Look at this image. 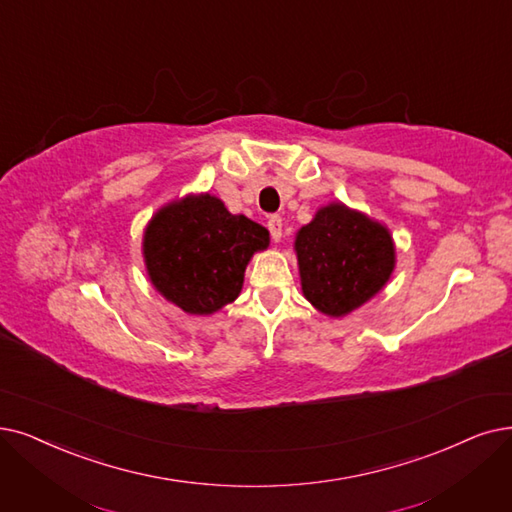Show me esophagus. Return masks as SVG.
Returning <instances> with one entry per match:
<instances>
[{"label":"esophagus","instance_id":"esophagus-1","mask_svg":"<svg viewBox=\"0 0 512 512\" xmlns=\"http://www.w3.org/2000/svg\"><path fill=\"white\" fill-rule=\"evenodd\" d=\"M267 227H269V231H271L273 241H279V239H281V227H283L281 216H277V214H275V216H269Z\"/></svg>","mask_w":512,"mask_h":512}]
</instances>
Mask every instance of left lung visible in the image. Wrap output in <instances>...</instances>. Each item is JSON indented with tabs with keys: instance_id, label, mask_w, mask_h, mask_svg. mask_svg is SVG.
Returning a JSON list of instances; mask_svg holds the SVG:
<instances>
[{
	"instance_id": "1",
	"label": "left lung",
	"mask_w": 512,
	"mask_h": 512,
	"mask_svg": "<svg viewBox=\"0 0 512 512\" xmlns=\"http://www.w3.org/2000/svg\"><path fill=\"white\" fill-rule=\"evenodd\" d=\"M302 294L327 317H346L382 292L397 256L386 224L342 201L319 208L296 233Z\"/></svg>"
}]
</instances>
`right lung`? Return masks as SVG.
Segmentation results:
<instances>
[{
    "instance_id": "add662e5",
    "label": "right lung",
    "mask_w": 512,
    "mask_h": 512,
    "mask_svg": "<svg viewBox=\"0 0 512 512\" xmlns=\"http://www.w3.org/2000/svg\"><path fill=\"white\" fill-rule=\"evenodd\" d=\"M269 231L231 214L210 193L161 206L142 235V256L153 288L189 315H212L243 288L245 267L267 250Z\"/></svg>"
}]
</instances>
